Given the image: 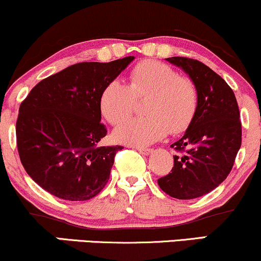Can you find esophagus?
<instances>
[{
	"label": "esophagus",
	"mask_w": 261,
	"mask_h": 261,
	"mask_svg": "<svg viewBox=\"0 0 261 261\" xmlns=\"http://www.w3.org/2000/svg\"><path fill=\"white\" fill-rule=\"evenodd\" d=\"M136 149L140 152L141 154H143V155H148L152 152L151 148H145V147H136Z\"/></svg>",
	"instance_id": "esophagus-1"
}]
</instances>
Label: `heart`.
<instances>
[{"label":"heart","mask_w":261,"mask_h":261,"mask_svg":"<svg viewBox=\"0 0 261 261\" xmlns=\"http://www.w3.org/2000/svg\"><path fill=\"white\" fill-rule=\"evenodd\" d=\"M149 97L146 118L124 123L114 133L116 141L130 146L151 145L167 134L187 131L199 108V92L194 81L172 66L153 60L140 62L128 74V85L112 80L99 95L101 115L119 125L132 115L136 100Z\"/></svg>","instance_id":"obj_1"}]
</instances>
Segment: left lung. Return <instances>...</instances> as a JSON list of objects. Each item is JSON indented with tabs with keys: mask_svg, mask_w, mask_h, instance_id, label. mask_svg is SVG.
I'll return each instance as SVG.
<instances>
[{
	"mask_svg": "<svg viewBox=\"0 0 261 261\" xmlns=\"http://www.w3.org/2000/svg\"><path fill=\"white\" fill-rule=\"evenodd\" d=\"M166 60L194 81L199 108L184 136L170 146L181 154L174 155V167L158 185L175 199H196L216 189L232 170L242 145L239 108L232 88L208 66L180 56Z\"/></svg>",
	"mask_w": 261,
	"mask_h": 261,
	"instance_id": "1",
	"label": "left lung"
}]
</instances>
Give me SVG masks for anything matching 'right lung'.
<instances>
[{
    "label": "right lung",
    "mask_w": 261,
    "mask_h": 261,
    "mask_svg": "<svg viewBox=\"0 0 261 261\" xmlns=\"http://www.w3.org/2000/svg\"><path fill=\"white\" fill-rule=\"evenodd\" d=\"M134 56L80 62L38 83L19 107L17 147L25 172L51 195L85 201L109 180L121 146H98L107 135L99 95Z\"/></svg>",
    "instance_id": "right-lung-1"
}]
</instances>
